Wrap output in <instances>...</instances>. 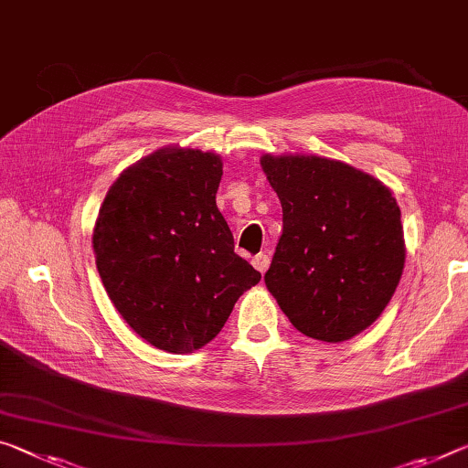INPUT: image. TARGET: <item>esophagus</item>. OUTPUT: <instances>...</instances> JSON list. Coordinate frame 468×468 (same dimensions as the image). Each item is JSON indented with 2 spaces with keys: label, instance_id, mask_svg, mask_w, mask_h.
<instances>
[{
  "label": "esophagus",
  "instance_id": "obj_1",
  "mask_svg": "<svg viewBox=\"0 0 468 468\" xmlns=\"http://www.w3.org/2000/svg\"><path fill=\"white\" fill-rule=\"evenodd\" d=\"M251 264H254V269L258 272H266V269H269V264H271V256L266 254V251H261V254H256L254 258H251Z\"/></svg>",
  "mask_w": 468,
  "mask_h": 468
}]
</instances>
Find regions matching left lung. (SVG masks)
<instances>
[{
    "mask_svg": "<svg viewBox=\"0 0 468 468\" xmlns=\"http://www.w3.org/2000/svg\"><path fill=\"white\" fill-rule=\"evenodd\" d=\"M261 166L283 207L264 283L303 335L339 344L388 306L406 261L389 187L346 162L264 154Z\"/></svg>",
    "mask_w": 468,
    "mask_h": 468,
    "instance_id": "1",
    "label": "left lung"
}]
</instances>
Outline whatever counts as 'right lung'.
Masks as SVG:
<instances>
[{
    "label": "right lung",
    "instance_id": "right-lung-1",
    "mask_svg": "<svg viewBox=\"0 0 468 468\" xmlns=\"http://www.w3.org/2000/svg\"><path fill=\"white\" fill-rule=\"evenodd\" d=\"M218 154L168 145L124 168L93 227L95 264L110 300L147 344L170 354L218 335L261 272L233 251L217 207Z\"/></svg>",
    "mask_w": 468,
    "mask_h": 468
}]
</instances>
